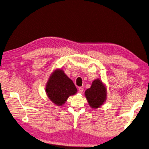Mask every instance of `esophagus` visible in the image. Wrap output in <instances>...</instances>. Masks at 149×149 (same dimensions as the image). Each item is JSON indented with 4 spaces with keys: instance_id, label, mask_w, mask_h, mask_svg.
<instances>
[{
    "instance_id": "1",
    "label": "esophagus",
    "mask_w": 149,
    "mask_h": 149,
    "mask_svg": "<svg viewBox=\"0 0 149 149\" xmlns=\"http://www.w3.org/2000/svg\"><path fill=\"white\" fill-rule=\"evenodd\" d=\"M83 88H81V87H79V88H78V92L79 93H83Z\"/></svg>"
}]
</instances>
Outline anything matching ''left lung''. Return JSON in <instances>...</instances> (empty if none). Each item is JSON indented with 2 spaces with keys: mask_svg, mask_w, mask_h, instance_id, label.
<instances>
[{
  "mask_svg": "<svg viewBox=\"0 0 149 149\" xmlns=\"http://www.w3.org/2000/svg\"><path fill=\"white\" fill-rule=\"evenodd\" d=\"M84 94L89 105L91 107L96 109L106 101L107 90L101 81L97 79L93 81L91 88L86 90Z\"/></svg>",
  "mask_w": 149,
  "mask_h": 149,
  "instance_id": "left-lung-1",
  "label": "left lung"
}]
</instances>
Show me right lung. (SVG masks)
Segmentation results:
<instances>
[{
	"label": "right lung",
	"instance_id": "add662e5",
	"mask_svg": "<svg viewBox=\"0 0 149 149\" xmlns=\"http://www.w3.org/2000/svg\"><path fill=\"white\" fill-rule=\"evenodd\" d=\"M45 91L51 101L56 106H61L64 104L70 96L76 93L77 89L63 71L56 70L48 81Z\"/></svg>",
	"mask_w": 149,
	"mask_h": 149
}]
</instances>
